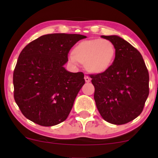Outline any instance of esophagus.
I'll use <instances>...</instances> for the list:
<instances>
[{
    "label": "esophagus",
    "instance_id": "34e87169",
    "mask_svg": "<svg viewBox=\"0 0 158 158\" xmlns=\"http://www.w3.org/2000/svg\"><path fill=\"white\" fill-rule=\"evenodd\" d=\"M85 81H86L87 83L90 82V77H88V76H85Z\"/></svg>",
    "mask_w": 158,
    "mask_h": 158
}]
</instances>
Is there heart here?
I'll return each mask as SVG.
<instances>
[{
	"instance_id": "1",
	"label": "heart",
	"mask_w": 158,
	"mask_h": 158,
	"mask_svg": "<svg viewBox=\"0 0 158 158\" xmlns=\"http://www.w3.org/2000/svg\"><path fill=\"white\" fill-rule=\"evenodd\" d=\"M116 56L114 43L108 39L83 40L74 47L70 60L73 64H84L88 72L102 73L113 64Z\"/></svg>"
}]
</instances>
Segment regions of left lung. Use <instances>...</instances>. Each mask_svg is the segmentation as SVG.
<instances>
[{"mask_svg": "<svg viewBox=\"0 0 158 158\" xmlns=\"http://www.w3.org/2000/svg\"><path fill=\"white\" fill-rule=\"evenodd\" d=\"M116 48L113 64L104 73L91 75L94 100L102 117L114 125L137 118L143 111L149 88V76L142 55L118 35H102Z\"/></svg>", "mask_w": 158, "mask_h": 158, "instance_id": "8db88e82", "label": "left lung"}]
</instances>
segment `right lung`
Returning <instances> with one entry per match:
<instances>
[{
  "label": "right lung",
  "instance_id": "obj_1",
  "mask_svg": "<svg viewBox=\"0 0 158 158\" xmlns=\"http://www.w3.org/2000/svg\"><path fill=\"white\" fill-rule=\"evenodd\" d=\"M87 38L52 33L38 38L23 49L13 73L14 98L25 117L42 126L67 119L85 84L81 72L64 68L70 48Z\"/></svg>",
  "mask_w": 158,
  "mask_h": 158
}]
</instances>
